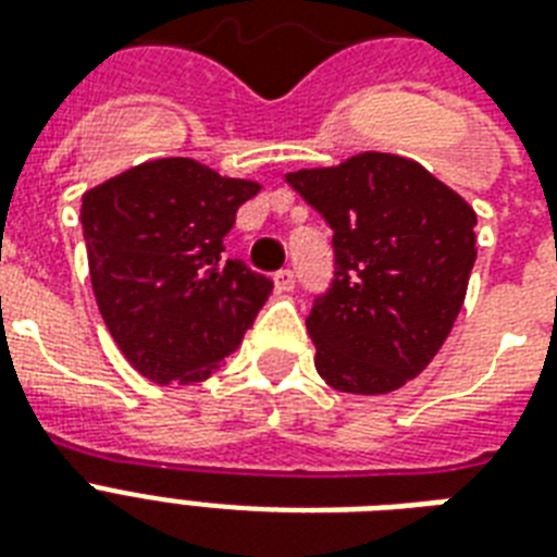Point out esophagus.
I'll return each mask as SVG.
<instances>
[{"instance_id":"1","label":"esophagus","mask_w":557,"mask_h":557,"mask_svg":"<svg viewBox=\"0 0 557 557\" xmlns=\"http://www.w3.org/2000/svg\"><path fill=\"white\" fill-rule=\"evenodd\" d=\"M274 288H277V292H292V288H295V271L280 269L277 274H274Z\"/></svg>"}]
</instances>
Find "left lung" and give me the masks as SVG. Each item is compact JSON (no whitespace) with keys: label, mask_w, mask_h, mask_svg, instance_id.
I'll use <instances>...</instances> for the list:
<instances>
[{"label":"left lung","mask_w":557,"mask_h":557,"mask_svg":"<svg viewBox=\"0 0 557 557\" xmlns=\"http://www.w3.org/2000/svg\"><path fill=\"white\" fill-rule=\"evenodd\" d=\"M286 182L330 222L335 280L306 330L330 387L384 396L448 338L476 260V213L413 159L358 152Z\"/></svg>","instance_id":"1"}]
</instances>
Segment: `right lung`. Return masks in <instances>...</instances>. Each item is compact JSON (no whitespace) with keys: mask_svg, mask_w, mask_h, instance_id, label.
I'll list each match as a JSON object with an SVG mask.
<instances>
[{"mask_svg":"<svg viewBox=\"0 0 557 557\" xmlns=\"http://www.w3.org/2000/svg\"><path fill=\"white\" fill-rule=\"evenodd\" d=\"M262 190L196 159H156L83 193L91 292L124 358L156 384H199L239 347L271 280L227 260L236 210Z\"/></svg>","mask_w":557,"mask_h":557,"instance_id":"obj_1","label":"right lung"}]
</instances>
